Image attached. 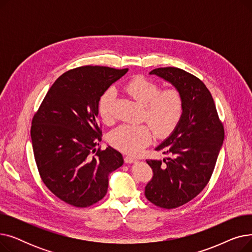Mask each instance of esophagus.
<instances>
[{"label":"esophagus","mask_w":252,"mask_h":252,"mask_svg":"<svg viewBox=\"0 0 252 252\" xmlns=\"http://www.w3.org/2000/svg\"><path fill=\"white\" fill-rule=\"evenodd\" d=\"M136 161H137V159L133 156H127V155L125 156V162L126 163H134Z\"/></svg>","instance_id":"obj_1"}]
</instances>
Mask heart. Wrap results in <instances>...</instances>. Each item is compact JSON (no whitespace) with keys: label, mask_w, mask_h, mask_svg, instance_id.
Here are the masks:
<instances>
[{"label":"heart","mask_w":252,"mask_h":252,"mask_svg":"<svg viewBox=\"0 0 252 252\" xmlns=\"http://www.w3.org/2000/svg\"><path fill=\"white\" fill-rule=\"evenodd\" d=\"M124 89L128 96L144 106L143 118L148 122L157 136H167L176 128L184 111L183 98L178 90L160 91L156 83L144 76L130 79ZM114 101L113 89H108L99 100L98 112L106 124L111 123L113 119ZM151 127L147 125H122L111 131L109 141L121 151L136 154L151 142Z\"/></svg>","instance_id":"1"}]
</instances>
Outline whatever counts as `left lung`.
Returning a JSON list of instances; mask_svg holds the SVG:
<instances>
[{
	"label": "left lung",
	"mask_w": 252,
	"mask_h": 252,
	"mask_svg": "<svg viewBox=\"0 0 252 252\" xmlns=\"http://www.w3.org/2000/svg\"><path fill=\"white\" fill-rule=\"evenodd\" d=\"M180 92L184 111L171 134L155 148L167 156L146 160L153 178L145 187L147 199L162 208L186 204L199 194L214 173L224 138L210 92L199 78L177 67L149 72Z\"/></svg>",
	"instance_id": "8db88e82"
}]
</instances>
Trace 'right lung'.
I'll return each mask as SVG.
<instances>
[{
    "label": "right lung",
    "instance_id": "obj_1",
    "mask_svg": "<svg viewBox=\"0 0 252 252\" xmlns=\"http://www.w3.org/2000/svg\"><path fill=\"white\" fill-rule=\"evenodd\" d=\"M104 66L66 71L48 91L32 118L31 137L44 184L62 201L87 207L107 193L109 175L124 164L121 152L101 141L98 104L113 83L127 72Z\"/></svg>",
    "mask_w": 252,
    "mask_h": 252
}]
</instances>
